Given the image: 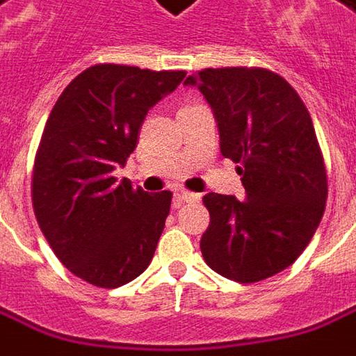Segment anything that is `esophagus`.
<instances>
[{"mask_svg":"<svg viewBox=\"0 0 356 356\" xmlns=\"http://www.w3.org/2000/svg\"><path fill=\"white\" fill-rule=\"evenodd\" d=\"M175 198H177V202H198V200H200V195H197V193H188V191H177V193H175Z\"/></svg>","mask_w":356,"mask_h":356,"instance_id":"obj_1","label":"esophagus"}]
</instances>
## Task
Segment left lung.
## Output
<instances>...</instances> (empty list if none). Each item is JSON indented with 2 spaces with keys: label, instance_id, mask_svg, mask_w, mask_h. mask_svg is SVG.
<instances>
[{
  "label": "left lung",
  "instance_id": "obj_1",
  "mask_svg": "<svg viewBox=\"0 0 356 356\" xmlns=\"http://www.w3.org/2000/svg\"><path fill=\"white\" fill-rule=\"evenodd\" d=\"M204 95L220 152L239 163L245 198L209 193L200 251L210 269L238 282L269 279L298 259L327 198L310 113L289 81L263 67H207L185 79Z\"/></svg>",
  "mask_w": 356,
  "mask_h": 356
}]
</instances>
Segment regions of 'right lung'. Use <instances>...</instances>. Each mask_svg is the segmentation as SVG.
<instances>
[{"label": "right lung", "instance_id": "obj_1", "mask_svg": "<svg viewBox=\"0 0 356 356\" xmlns=\"http://www.w3.org/2000/svg\"><path fill=\"white\" fill-rule=\"evenodd\" d=\"M187 76L134 66L87 67L46 120L33 173V207L56 257L76 277L117 289L140 277L158 248L171 193L117 181L147 111Z\"/></svg>", "mask_w": 356, "mask_h": 356}]
</instances>
